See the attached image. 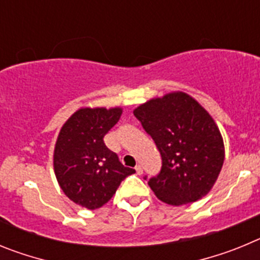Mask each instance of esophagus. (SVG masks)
<instances>
[{"mask_svg": "<svg viewBox=\"0 0 260 260\" xmlns=\"http://www.w3.org/2000/svg\"><path fill=\"white\" fill-rule=\"evenodd\" d=\"M135 171H137V174L141 176V174L143 173V168H142V165H137V167H135Z\"/></svg>", "mask_w": 260, "mask_h": 260, "instance_id": "obj_1", "label": "esophagus"}]
</instances>
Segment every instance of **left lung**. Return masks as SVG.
I'll list each match as a JSON object with an SVG mask.
<instances>
[{
	"label": "left lung",
	"instance_id": "1",
	"mask_svg": "<svg viewBox=\"0 0 260 260\" xmlns=\"http://www.w3.org/2000/svg\"><path fill=\"white\" fill-rule=\"evenodd\" d=\"M134 116L161 155V171L148 181L156 197L164 203L182 206L208 194L225 152L219 127L207 110L178 91L151 99L134 109Z\"/></svg>",
	"mask_w": 260,
	"mask_h": 260
}]
</instances>
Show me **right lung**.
<instances>
[{"label": "right lung", "mask_w": 260, "mask_h": 260, "mask_svg": "<svg viewBox=\"0 0 260 260\" xmlns=\"http://www.w3.org/2000/svg\"><path fill=\"white\" fill-rule=\"evenodd\" d=\"M122 108H80L61 127L53 165L59 187L70 201L88 210L103 207L119 183L135 173L123 167L104 143Z\"/></svg>", "instance_id": "1"}]
</instances>
